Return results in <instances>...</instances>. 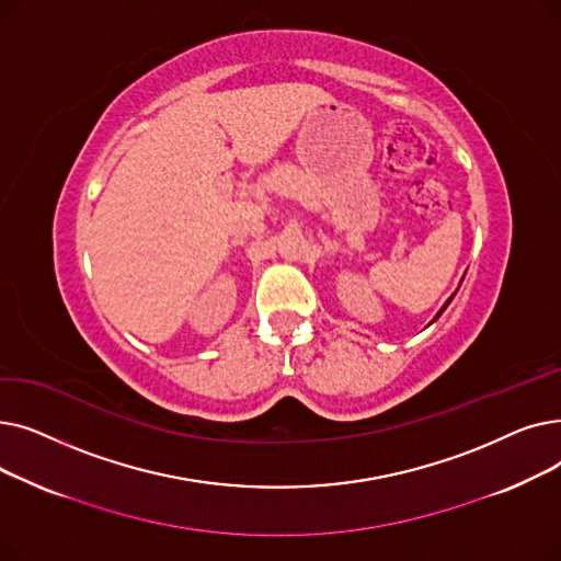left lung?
Masks as SVG:
<instances>
[{
    "mask_svg": "<svg viewBox=\"0 0 561 561\" xmlns=\"http://www.w3.org/2000/svg\"><path fill=\"white\" fill-rule=\"evenodd\" d=\"M451 299H455V295H451V297H449V299H447V301H445V306H443V308H440V310H438V314H436V317H434V322H436V319H438V317H440V314H443V312H445V308H447V306H449V301H451Z\"/></svg>",
    "mask_w": 561,
    "mask_h": 561,
    "instance_id": "1",
    "label": "left lung"
}]
</instances>
